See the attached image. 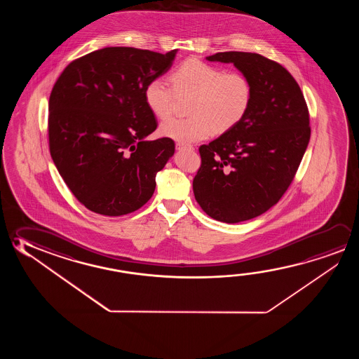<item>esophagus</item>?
<instances>
[{"label": "esophagus", "instance_id": "obj_1", "mask_svg": "<svg viewBox=\"0 0 359 359\" xmlns=\"http://www.w3.org/2000/svg\"><path fill=\"white\" fill-rule=\"evenodd\" d=\"M177 150H182V149H193L191 145H188V144H184V142H177Z\"/></svg>", "mask_w": 359, "mask_h": 359}]
</instances>
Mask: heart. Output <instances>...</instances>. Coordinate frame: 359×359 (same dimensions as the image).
<instances>
[{"mask_svg": "<svg viewBox=\"0 0 359 359\" xmlns=\"http://www.w3.org/2000/svg\"><path fill=\"white\" fill-rule=\"evenodd\" d=\"M171 85L163 77L151 79L144 88V100L158 118L170 116L177 95L190 94L189 118H174L160 125L159 133L179 142H195L215 133L233 129L245 118L253 100V85L241 71L200 60L184 61L172 71Z\"/></svg>", "mask_w": 359, "mask_h": 359, "instance_id": "b5f03b06", "label": "heart"}]
</instances>
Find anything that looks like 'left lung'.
<instances>
[{
  "label": "left lung",
  "instance_id": "8db88e82",
  "mask_svg": "<svg viewBox=\"0 0 359 359\" xmlns=\"http://www.w3.org/2000/svg\"><path fill=\"white\" fill-rule=\"evenodd\" d=\"M208 61L234 64L253 85L245 118L199 147L195 199L212 219L241 223L276 205L299 168L311 139L309 112L287 69L259 53H217Z\"/></svg>",
  "mask_w": 359,
  "mask_h": 359
}]
</instances>
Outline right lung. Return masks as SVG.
<instances>
[{"label":"right lung","instance_id":"1","mask_svg":"<svg viewBox=\"0 0 359 359\" xmlns=\"http://www.w3.org/2000/svg\"><path fill=\"white\" fill-rule=\"evenodd\" d=\"M177 50L105 48L66 66L48 100L50 154L88 210L120 217L154 194L156 172L175 151L170 137L147 140L158 123L144 88L170 69Z\"/></svg>","mask_w":359,"mask_h":359}]
</instances>
